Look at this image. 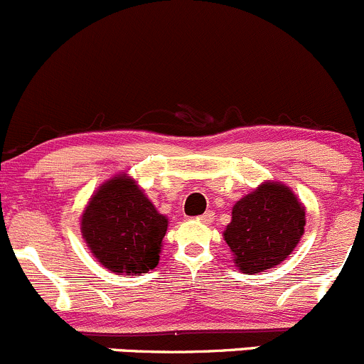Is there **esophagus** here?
I'll return each mask as SVG.
<instances>
[{
	"mask_svg": "<svg viewBox=\"0 0 364 364\" xmlns=\"http://www.w3.org/2000/svg\"><path fill=\"white\" fill-rule=\"evenodd\" d=\"M215 219V215H214V212L212 210H208V212H205V214H201L200 218H198V221H201V223H205V225H208V223H212Z\"/></svg>",
	"mask_w": 364,
	"mask_h": 364,
	"instance_id": "obj_1",
	"label": "esophagus"
}]
</instances>
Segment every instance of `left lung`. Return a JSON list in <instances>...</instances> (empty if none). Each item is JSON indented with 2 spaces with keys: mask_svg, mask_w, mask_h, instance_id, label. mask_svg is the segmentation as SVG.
Masks as SVG:
<instances>
[{
  "mask_svg": "<svg viewBox=\"0 0 364 364\" xmlns=\"http://www.w3.org/2000/svg\"><path fill=\"white\" fill-rule=\"evenodd\" d=\"M304 207L296 194L279 182H264L232 208L225 240L237 267L258 274L282 264L304 233Z\"/></svg>",
  "mask_w": 364,
  "mask_h": 364,
  "instance_id": "left-lung-1",
  "label": "left lung"
}]
</instances>
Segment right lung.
Returning a JSON list of instances; mask_svg holds the SVG:
<instances>
[{
	"mask_svg": "<svg viewBox=\"0 0 364 364\" xmlns=\"http://www.w3.org/2000/svg\"><path fill=\"white\" fill-rule=\"evenodd\" d=\"M168 219L127 175L104 182L86 205L81 233L111 272L141 276L159 264Z\"/></svg>",
	"mask_w": 364,
	"mask_h": 364,
	"instance_id": "1",
	"label": "right lung"
}]
</instances>
